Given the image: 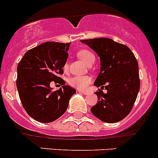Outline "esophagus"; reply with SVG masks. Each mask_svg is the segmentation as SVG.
Instances as JSON below:
<instances>
[{
  "instance_id": "1",
  "label": "esophagus",
  "mask_w": 158,
  "mask_h": 158,
  "mask_svg": "<svg viewBox=\"0 0 158 158\" xmlns=\"http://www.w3.org/2000/svg\"><path fill=\"white\" fill-rule=\"evenodd\" d=\"M78 91L79 93H81V94H84V95H87V94H89V92L88 91H86V90H77Z\"/></svg>"
}]
</instances>
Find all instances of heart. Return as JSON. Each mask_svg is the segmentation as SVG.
Returning a JSON list of instances; mask_svg holds the SVG:
<instances>
[{
  "instance_id": "1",
  "label": "heart",
  "mask_w": 158,
  "mask_h": 158,
  "mask_svg": "<svg viewBox=\"0 0 158 158\" xmlns=\"http://www.w3.org/2000/svg\"><path fill=\"white\" fill-rule=\"evenodd\" d=\"M77 56L87 65L92 64L94 62L95 57L92 52L87 49H81L77 52ZM64 70L68 68V63H65L63 67ZM90 77L87 75L84 76H73L68 79V84L71 87L77 89H84L91 83Z\"/></svg>"
}]
</instances>
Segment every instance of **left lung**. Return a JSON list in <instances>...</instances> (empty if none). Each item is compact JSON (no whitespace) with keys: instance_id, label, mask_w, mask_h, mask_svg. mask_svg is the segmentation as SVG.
I'll return each instance as SVG.
<instances>
[{"instance_id":"1","label":"left lung","mask_w":158,"mask_h":158,"mask_svg":"<svg viewBox=\"0 0 158 158\" xmlns=\"http://www.w3.org/2000/svg\"><path fill=\"white\" fill-rule=\"evenodd\" d=\"M97 53L100 72L94 85L101 87L95 93L97 103L90 111L107 123L121 121L129 114L140 88L139 64L126 45L108 38L81 40ZM107 90L104 94L102 89Z\"/></svg>"}]
</instances>
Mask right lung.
<instances>
[{"mask_svg": "<svg viewBox=\"0 0 158 158\" xmlns=\"http://www.w3.org/2000/svg\"><path fill=\"white\" fill-rule=\"evenodd\" d=\"M70 44L46 42L27 51L17 65V87L21 103L28 115L40 123H51L61 116L76 93L59 77L64 73ZM52 81L63 87L52 92Z\"/></svg>", "mask_w": 158, "mask_h": 158, "instance_id": "add662e5", "label": "right lung"}]
</instances>
